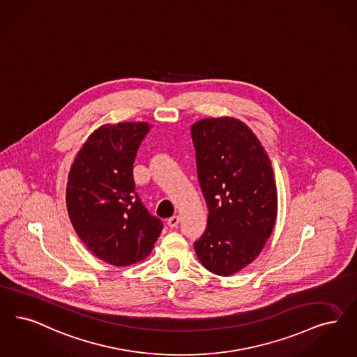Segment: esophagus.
<instances>
[{"mask_svg":"<svg viewBox=\"0 0 357 357\" xmlns=\"http://www.w3.org/2000/svg\"><path fill=\"white\" fill-rule=\"evenodd\" d=\"M178 223H179V216H178V215H174V216H172V218L167 220V225H169V227H172V229H175V227L178 226Z\"/></svg>","mask_w":357,"mask_h":357,"instance_id":"esophagus-1","label":"esophagus"}]
</instances>
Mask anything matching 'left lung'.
I'll list each match as a JSON object with an SVG mask.
<instances>
[{"label":"left lung","mask_w":357,"mask_h":357,"mask_svg":"<svg viewBox=\"0 0 357 357\" xmlns=\"http://www.w3.org/2000/svg\"><path fill=\"white\" fill-rule=\"evenodd\" d=\"M207 226L194 248L204 268L229 276L252 263L271 235L278 192L271 160L251 128L235 118L191 126Z\"/></svg>","instance_id":"obj_1"}]
</instances>
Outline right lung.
Segmentation results:
<instances>
[{
	"label": "right lung",
	"mask_w": 357,
	"mask_h": 357,
	"mask_svg": "<svg viewBox=\"0 0 357 357\" xmlns=\"http://www.w3.org/2000/svg\"><path fill=\"white\" fill-rule=\"evenodd\" d=\"M151 126L123 122L96 130L73 162L66 206L86 247L116 267L147 257L163 223L135 192L132 165Z\"/></svg>",
	"instance_id": "obj_1"
}]
</instances>
